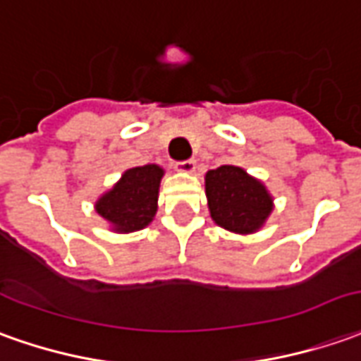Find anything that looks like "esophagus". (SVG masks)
<instances>
[{"label":"esophagus","instance_id":"obj_1","mask_svg":"<svg viewBox=\"0 0 361 361\" xmlns=\"http://www.w3.org/2000/svg\"><path fill=\"white\" fill-rule=\"evenodd\" d=\"M176 171H180V173H192L196 169V163L192 159H186V161H178L175 165Z\"/></svg>","mask_w":361,"mask_h":361}]
</instances>
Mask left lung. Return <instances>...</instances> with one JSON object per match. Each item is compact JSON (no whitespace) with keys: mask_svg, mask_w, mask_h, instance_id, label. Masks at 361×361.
I'll return each mask as SVG.
<instances>
[{"mask_svg":"<svg viewBox=\"0 0 361 361\" xmlns=\"http://www.w3.org/2000/svg\"><path fill=\"white\" fill-rule=\"evenodd\" d=\"M206 196L214 222L238 233L259 230L273 204L265 186L233 165L206 173Z\"/></svg>","mask_w":361,"mask_h":361,"instance_id":"obj_1","label":"left lung"}]
</instances>
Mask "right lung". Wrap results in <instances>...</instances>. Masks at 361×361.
<instances>
[{"label": "right lung", "mask_w": 361, "mask_h": 361, "mask_svg": "<svg viewBox=\"0 0 361 361\" xmlns=\"http://www.w3.org/2000/svg\"><path fill=\"white\" fill-rule=\"evenodd\" d=\"M161 176L163 169L157 165L129 169L118 185L96 202V212L108 220L116 232L145 228L157 212Z\"/></svg>", "instance_id": "right-lung-1"}]
</instances>
